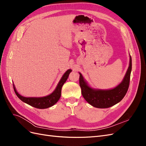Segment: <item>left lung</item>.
Here are the masks:
<instances>
[{"instance_id": "1", "label": "left lung", "mask_w": 146, "mask_h": 146, "mask_svg": "<svg viewBox=\"0 0 146 146\" xmlns=\"http://www.w3.org/2000/svg\"><path fill=\"white\" fill-rule=\"evenodd\" d=\"M131 71V57L130 55L129 68L122 82L111 90H95L88 85L81 73L79 83L82 90V94L87 102L93 107L99 108H107L119 103L125 96L130 84Z\"/></svg>"}]
</instances>
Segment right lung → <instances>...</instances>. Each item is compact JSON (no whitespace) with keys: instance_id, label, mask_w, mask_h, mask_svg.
<instances>
[{"instance_id":"1","label":"right lung","mask_w":146,"mask_h":146,"mask_svg":"<svg viewBox=\"0 0 146 146\" xmlns=\"http://www.w3.org/2000/svg\"><path fill=\"white\" fill-rule=\"evenodd\" d=\"M71 71V69H68L64 74L63 77H61V80H60L58 85H57L56 89L52 94L48 96L41 97V98H25V97L22 96L17 92L14 84H13L14 91L16 96L18 97L19 99L24 102L30 105V106H32V107L35 108L39 109H45L49 108L55 105L60 99L61 93V88H62L64 83L68 79L69 75Z\"/></svg>"}]
</instances>
